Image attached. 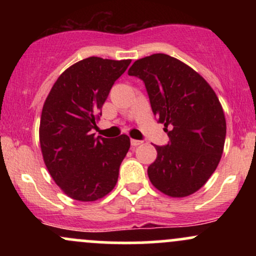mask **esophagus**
Masks as SVG:
<instances>
[{
  "label": "esophagus",
  "instance_id": "34e87169",
  "mask_svg": "<svg viewBox=\"0 0 256 256\" xmlns=\"http://www.w3.org/2000/svg\"><path fill=\"white\" fill-rule=\"evenodd\" d=\"M142 144V140H131V146H137Z\"/></svg>",
  "mask_w": 256,
  "mask_h": 256
}]
</instances>
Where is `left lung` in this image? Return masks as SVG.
<instances>
[{"label":"left lung","mask_w":256,"mask_h":256,"mask_svg":"<svg viewBox=\"0 0 256 256\" xmlns=\"http://www.w3.org/2000/svg\"><path fill=\"white\" fill-rule=\"evenodd\" d=\"M128 73L144 82L152 113L170 137L166 146H155L152 184L171 198L192 195L213 174L224 150L226 120L218 96L192 67L166 54L140 58Z\"/></svg>","instance_id":"8db88e82"}]
</instances>
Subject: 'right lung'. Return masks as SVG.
<instances>
[{"mask_svg": "<svg viewBox=\"0 0 256 256\" xmlns=\"http://www.w3.org/2000/svg\"><path fill=\"white\" fill-rule=\"evenodd\" d=\"M130 64L131 60L98 56L78 61L61 73L44 102L40 124L44 164L55 183L73 200L96 201L118 182L130 138L95 137L91 130L114 82Z\"/></svg>", "mask_w": 256, "mask_h": 256, "instance_id": "obj_1", "label": "right lung"}]
</instances>
